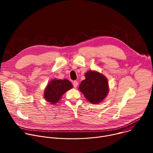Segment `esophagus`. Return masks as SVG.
<instances>
[{
  "label": "esophagus",
  "instance_id": "1",
  "mask_svg": "<svg viewBox=\"0 0 153 153\" xmlns=\"http://www.w3.org/2000/svg\"><path fill=\"white\" fill-rule=\"evenodd\" d=\"M77 85H78V82L76 80H74L73 82V86H74V88H76V87L77 86Z\"/></svg>",
  "mask_w": 153,
  "mask_h": 153
}]
</instances>
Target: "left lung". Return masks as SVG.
<instances>
[{
    "label": "left lung",
    "instance_id": "1",
    "mask_svg": "<svg viewBox=\"0 0 153 153\" xmlns=\"http://www.w3.org/2000/svg\"><path fill=\"white\" fill-rule=\"evenodd\" d=\"M85 79L79 85V90L86 99L92 103H99L108 93V83L106 78L96 71H89L85 74Z\"/></svg>",
    "mask_w": 153,
    "mask_h": 153
}]
</instances>
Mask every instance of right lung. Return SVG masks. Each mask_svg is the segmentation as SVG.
Here are the masks:
<instances>
[{
	"instance_id": "add662e5",
	"label": "right lung",
	"mask_w": 153,
	"mask_h": 153,
	"mask_svg": "<svg viewBox=\"0 0 153 153\" xmlns=\"http://www.w3.org/2000/svg\"><path fill=\"white\" fill-rule=\"evenodd\" d=\"M72 88L71 82L67 79L52 80L45 90L44 98L50 103L54 105L65 92Z\"/></svg>"
}]
</instances>
